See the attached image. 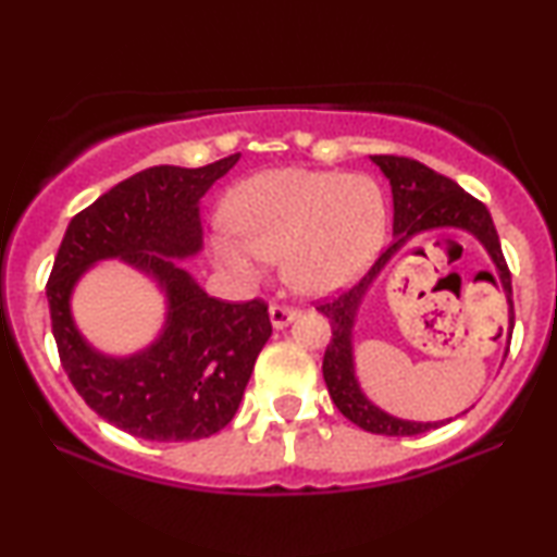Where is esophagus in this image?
<instances>
[{"instance_id": "esophagus-1", "label": "esophagus", "mask_w": 557, "mask_h": 557, "mask_svg": "<svg viewBox=\"0 0 557 557\" xmlns=\"http://www.w3.org/2000/svg\"><path fill=\"white\" fill-rule=\"evenodd\" d=\"M269 317H271L273 330H284V326H288V324L294 322L296 317H299V309H294V307H284V304H271Z\"/></svg>"}]
</instances>
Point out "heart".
Here are the masks:
<instances>
[{"mask_svg": "<svg viewBox=\"0 0 557 557\" xmlns=\"http://www.w3.org/2000/svg\"><path fill=\"white\" fill-rule=\"evenodd\" d=\"M223 212L227 227L212 235L218 263L253 278L281 258L286 284L307 296L352 284L387 233L385 193L368 174L265 170L238 182Z\"/></svg>", "mask_w": 557, "mask_h": 557, "instance_id": "1", "label": "heart"}]
</instances>
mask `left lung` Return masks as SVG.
<instances>
[{"mask_svg": "<svg viewBox=\"0 0 557 557\" xmlns=\"http://www.w3.org/2000/svg\"><path fill=\"white\" fill-rule=\"evenodd\" d=\"M370 159L372 164L380 166V172L385 174L387 182H391L393 243L387 246L385 253L372 263V269L360 278V284H355L349 292L339 294L337 299L319 307V311H322L332 324V339L330 345H326L322 372L334 406H337L339 413L349 418L355 425H360V429L370 433H380V436H418V433L438 429V425L448 423L451 418L433 423L406 421V418L385 413L383 408H377L375 403L362 393L360 380L355 375L352 334L357 311H360L364 296H368L372 284H375L380 273H383L387 261H391L400 248H406L408 243H413L416 238H421V235L433 231H463L474 235V238L482 243L494 263V276L490 273V278L499 281L502 288H505L509 304V345L515 326L512 276H509L505 256H502L499 235L497 227L492 223L490 210H486L476 197L463 193L454 180L433 172L431 166L416 162V159L393 154H375Z\"/></svg>", "mask_w": 557, "mask_h": 557, "instance_id": "left-lung-1", "label": "left lung"}]
</instances>
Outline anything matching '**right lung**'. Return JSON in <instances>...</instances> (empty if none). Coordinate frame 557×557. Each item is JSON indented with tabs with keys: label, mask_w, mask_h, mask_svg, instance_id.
Returning a JSON list of instances; mask_svg holds the SVG:
<instances>
[{
	"label": "right lung",
	"mask_w": 557,
	"mask_h": 557,
	"mask_svg": "<svg viewBox=\"0 0 557 557\" xmlns=\"http://www.w3.org/2000/svg\"><path fill=\"white\" fill-rule=\"evenodd\" d=\"M159 164L119 182L71 220L48 278L52 337L63 370L103 421L147 441L208 438L233 421L256 357L271 337L261 299L208 296L182 258L202 250L200 200L238 164ZM119 257L154 277L168 301L160 337L134 356H103L72 319L74 284L88 268Z\"/></svg>",
	"instance_id": "add662e5"
}]
</instances>
